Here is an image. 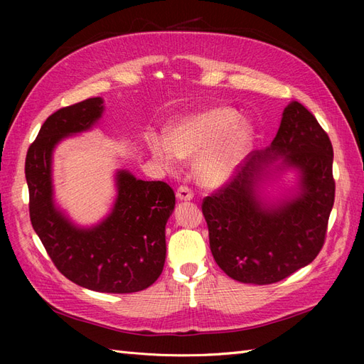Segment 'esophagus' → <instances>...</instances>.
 <instances>
[{"label": "esophagus", "instance_id": "esophagus-1", "mask_svg": "<svg viewBox=\"0 0 364 364\" xmlns=\"http://www.w3.org/2000/svg\"><path fill=\"white\" fill-rule=\"evenodd\" d=\"M176 197H178L179 200H191L193 197H194V194H193V191L188 188V186L181 185L179 188H178V191H176Z\"/></svg>", "mask_w": 364, "mask_h": 364}]
</instances>
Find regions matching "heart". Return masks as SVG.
Listing matches in <instances>:
<instances>
[{
  "mask_svg": "<svg viewBox=\"0 0 364 364\" xmlns=\"http://www.w3.org/2000/svg\"><path fill=\"white\" fill-rule=\"evenodd\" d=\"M253 127L230 107H213L183 117L168 135L150 134L151 155L167 171L178 170L181 158H194L196 174L206 186H220L235 174L253 142Z\"/></svg>",
  "mask_w": 364,
  "mask_h": 364,
  "instance_id": "obj_1",
  "label": "heart"
}]
</instances>
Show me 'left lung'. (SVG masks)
<instances>
[{"label":"left lung","mask_w":364,"mask_h":364,"mask_svg":"<svg viewBox=\"0 0 364 364\" xmlns=\"http://www.w3.org/2000/svg\"><path fill=\"white\" fill-rule=\"evenodd\" d=\"M333 158L331 141L316 117L291 102L272 146L252 151L232 179L203 199L209 247L229 278L273 284L318 255L334 205ZM278 160L277 171H300V188L290 200L266 204L259 188Z\"/></svg>","instance_id":"8db88e82"}]
</instances>
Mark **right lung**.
<instances>
[{"label":"right lung","instance_id":"obj_1","mask_svg":"<svg viewBox=\"0 0 364 364\" xmlns=\"http://www.w3.org/2000/svg\"><path fill=\"white\" fill-rule=\"evenodd\" d=\"M103 111V98L94 97L59 109L42 124L26 158L30 220L63 277L94 291L135 293L162 273L165 225L176 203L171 186L118 170L112 211L92 228L75 226L54 203V149L67 136L92 129Z\"/></svg>","mask_w":364,"mask_h":364}]
</instances>
